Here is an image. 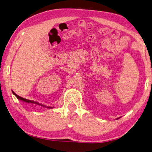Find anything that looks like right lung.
<instances>
[{
  "label": "right lung",
  "instance_id": "right-lung-1",
  "mask_svg": "<svg viewBox=\"0 0 152 152\" xmlns=\"http://www.w3.org/2000/svg\"><path fill=\"white\" fill-rule=\"evenodd\" d=\"M13 93H14V94L15 96H16V97L18 99H20V100H22V101H23V102H27V103H36V104H38V105H40L39 104V103H37V102H33V101H30V100H28V99H25V98H23V97H21V96H18V95H17V94L15 93L14 92H12ZM42 106H45V105H42ZM49 107V108H51L52 107Z\"/></svg>",
  "mask_w": 152,
  "mask_h": 152
}]
</instances>
